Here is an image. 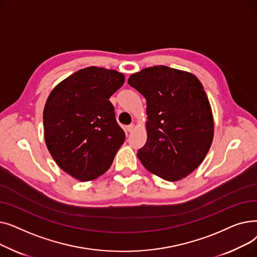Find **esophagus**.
<instances>
[{"label":"esophagus","instance_id":"1","mask_svg":"<svg viewBox=\"0 0 257 257\" xmlns=\"http://www.w3.org/2000/svg\"><path fill=\"white\" fill-rule=\"evenodd\" d=\"M134 128H136V127H134V125H129V126L126 127V130H127L128 132H132V131L134 130Z\"/></svg>","mask_w":257,"mask_h":257}]
</instances>
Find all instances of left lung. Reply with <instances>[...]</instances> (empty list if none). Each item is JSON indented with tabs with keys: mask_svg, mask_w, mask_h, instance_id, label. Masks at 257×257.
Here are the masks:
<instances>
[{
	"mask_svg": "<svg viewBox=\"0 0 257 257\" xmlns=\"http://www.w3.org/2000/svg\"><path fill=\"white\" fill-rule=\"evenodd\" d=\"M128 83L147 100L141 163L167 181L183 179L204 160L213 140V115L203 85L194 74L166 65L134 73Z\"/></svg>",
	"mask_w": 257,
	"mask_h": 257,
	"instance_id": "left-lung-1",
	"label": "left lung"
}]
</instances>
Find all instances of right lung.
<instances>
[{"instance_id":"add662e5","label":"right lung","mask_w":257,"mask_h":257,"mask_svg":"<svg viewBox=\"0 0 257 257\" xmlns=\"http://www.w3.org/2000/svg\"><path fill=\"white\" fill-rule=\"evenodd\" d=\"M124 82L115 70L88 66L49 94L43 116L47 148L57 166L79 181L103 175L125 142L109 101Z\"/></svg>"}]
</instances>
